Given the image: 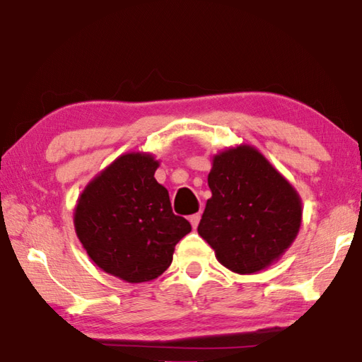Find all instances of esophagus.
Listing matches in <instances>:
<instances>
[{
  "instance_id": "obj_1",
  "label": "esophagus",
  "mask_w": 362,
  "mask_h": 362,
  "mask_svg": "<svg viewBox=\"0 0 362 362\" xmlns=\"http://www.w3.org/2000/svg\"><path fill=\"white\" fill-rule=\"evenodd\" d=\"M199 220H201V214L199 212L198 214H193V216H189V223H192L193 228H196V226H198Z\"/></svg>"
}]
</instances>
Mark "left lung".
Masks as SVG:
<instances>
[{"label":"left lung","instance_id":"1","mask_svg":"<svg viewBox=\"0 0 362 362\" xmlns=\"http://www.w3.org/2000/svg\"><path fill=\"white\" fill-rule=\"evenodd\" d=\"M198 233L231 272L252 274L279 260L302 225V199L289 180L250 145L217 153L207 175Z\"/></svg>","mask_w":362,"mask_h":362}]
</instances>
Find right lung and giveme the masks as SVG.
Here are the masks:
<instances>
[{
	"mask_svg": "<svg viewBox=\"0 0 362 362\" xmlns=\"http://www.w3.org/2000/svg\"><path fill=\"white\" fill-rule=\"evenodd\" d=\"M158 168L151 153H124L86 185L73 212L76 236L90 260L126 283L161 276L173 263L175 244L192 231L156 182Z\"/></svg>",
	"mask_w": 362,
	"mask_h": 362,
	"instance_id": "1",
	"label": "right lung"
}]
</instances>
